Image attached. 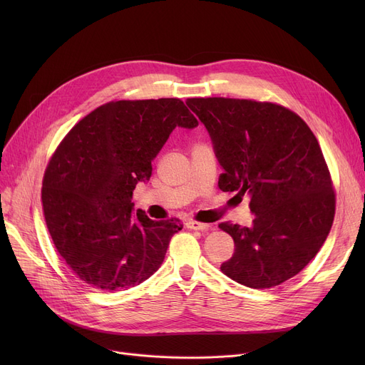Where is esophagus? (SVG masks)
Masks as SVG:
<instances>
[{
  "mask_svg": "<svg viewBox=\"0 0 365 365\" xmlns=\"http://www.w3.org/2000/svg\"><path fill=\"white\" fill-rule=\"evenodd\" d=\"M186 227L194 229V231H207V229L210 227V225L201 223V222H197V220H187L186 222Z\"/></svg>",
  "mask_w": 365,
  "mask_h": 365,
  "instance_id": "obj_1",
  "label": "esophagus"
}]
</instances>
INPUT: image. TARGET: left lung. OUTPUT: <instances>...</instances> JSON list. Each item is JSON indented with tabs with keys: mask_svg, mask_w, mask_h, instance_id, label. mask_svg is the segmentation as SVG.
Instances as JSON below:
<instances>
[{
	"mask_svg": "<svg viewBox=\"0 0 365 365\" xmlns=\"http://www.w3.org/2000/svg\"><path fill=\"white\" fill-rule=\"evenodd\" d=\"M225 173L223 192L250 195V227L223 222L235 253L220 269L252 289H272L297 275L319 252L336 212L330 170L312 130L272 102L192 98Z\"/></svg>",
	"mask_w": 365,
	"mask_h": 365,
	"instance_id": "obj_1",
	"label": "left lung"
}]
</instances>
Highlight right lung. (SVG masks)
<instances>
[{"mask_svg":"<svg viewBox=\"0 0 365 365\" xmlns=\"http://www.w3.org/2000/svg\"><path fill=\"white\" fill-rule=\"evenodd\" d=\"M198 120L180 99L112 101L91 110L56 148L43 179L44 217L57 252L93 289L139 285L161 266L180 220H152L133 190L176 127Z\"/></svg>","mask_w":365,"mask_h":365,"instance_id":"right-lung-1","label":"right lung"}]
</instances>
